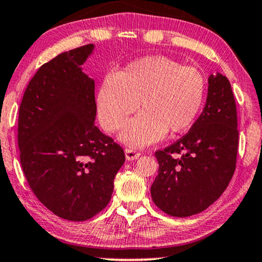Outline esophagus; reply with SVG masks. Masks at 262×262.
Wrapping results in <instances>:
<instances>
[{
  "mask_svg": "<svg viewBox=\"0 0 262 262\" xmlns=\"http://www.w3.org/2000/svg\"><path fill=\"white\" fill-rule=\"evenodd\" d=\"M140 156H141V152H139L138 149H135V148H127V149H125V158H127V160L138 159Z\"/></svg>",
  "mask_w": 262,
  "mask_h": 262,
  "instance_id": "34e87169",
  "label": "esophagus"
}]
</instances>
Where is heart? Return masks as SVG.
I'll return each instance as SVG.
<instances>
[{"instance_id":"obj_1","label":"heart","mask_w":262,"mask_h":262,"mask_svg":"<svg viewBox=\"0 0 262 262\" xmlns=\"http://www.w3.org/2000/svg\"><path fill=\"white\" fill-rule=\"evenodd\" d=\"M205 78L194 67H183L164 56H147L107 75L97 93L100 124L110 133L130 120L121 140L132 146H145L175 135L193 124L205 97Z\"/></svg>"}]
</instances>
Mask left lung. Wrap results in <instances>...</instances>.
<instances>
[{
    "mask_svg": "<svg viewBox=\"0 0 262 262\" xmlns=\"http://www.w3.org/2000/svg\"><path fill=\"white\" fill-rule=\"evenodd\" d=\"M237 149V110L231 85L224 75H211L200 117L186 135L155 153L159 169L151 187L153 202L172 217L205 211L232 179Z\"/></svg>",
    "mask_w": 262,
    "mask_h": 262,
    "instance_id": "8db88e82",
    "label": "left lung"
}]
</instances>
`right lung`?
<instances>
[{
    "instance_id": "add662e5",
    "label": "right lung",
    "mask_w": 262,
    "mask_h": 262,
    "mask_svg": "<svg viewBox=\"0 0 262 262\" xmlns=\"http://www.w3.org/2000/svg\"><path fill=\"white\" fill-rule=\"evenodd\" d=\"M87 44L40 66L19 109L17 145L24 175L52 213L72 222L95 217L109 204L123 148L93 124L95 80L81 71Z\"/></svg>"
}]
</instances>
